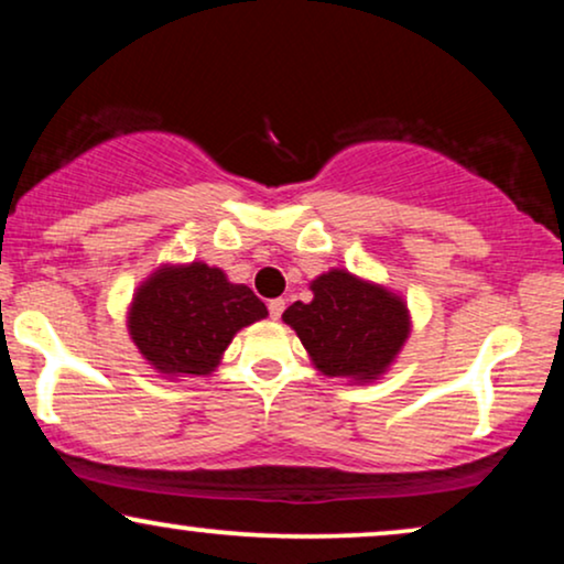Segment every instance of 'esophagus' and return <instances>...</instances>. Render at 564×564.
<instances>
[{
  "label": "esophagus",
  "mask_w": 564,
  "mask_h": 564,
  "mask_svg": "<svg viewBox=\"0 0 564 564\" xmlns=\"http://www.w3.org/2000/svg\"><path fill=\"white\" fill-rule=\"evenodd\" d=\"M268 310H270V318L278 321L283 315V310H286V302H283V300H270Z\"/></svg>",
  "instance_id": "34e87169"
}]
</instances>
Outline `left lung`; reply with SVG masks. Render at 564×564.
Returning <instances> with one entry per match:
<instances>
[{
    "label": "left lung",
    "instance_id": "1",
    "mask_svg": "<svg viewBox=\"0 0 564 564\" xmlns=\"http://www.w3.org/2000/svg\"><path fill=\"white\" fill-rule=\"evenodd\" d=\"M313 300L294 302L283 321L294 328L315 368L326 377L379 379L411 332L405 302L347 270L310 283Z\"/></svg>",
    "mask_w": 564,
    "mask_h": 564
}]
</instances>
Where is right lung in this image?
Wrapping results in <instances>:
<instances>
[{
	"mask_svg": "<svg viewBox=\"0 0 564 564\" xmlns=\"http://www.w3.org/2000/svg\"><path fill=\"white\" fill-rule=\"evenodd\" d=\"M268 307L243 283L204 262L166 264L148 278L129 307V334L140 355L166 377L212 373L236 332Z\"/></svg>",
	"mask_w": 564,
	"mask_h": 564,
	"instance_id": "1",
	"label": "right lung"
}]
</instances>
